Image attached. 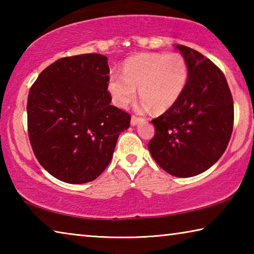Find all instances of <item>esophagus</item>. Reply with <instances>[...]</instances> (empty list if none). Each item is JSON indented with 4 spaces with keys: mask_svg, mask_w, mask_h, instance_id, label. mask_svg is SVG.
Wrapping results in <instances>:
<instances>
[{
    "mask_svg": "<svg viewBox=\"0 0 254 254\" xmlns=\"http://www.w3.org/2000/svg\"><path fill=\"white\" fill-rule=\"evenodd\" d=\"M141 121H143V119L136 118V117H134V115H133V117L131 118V126L135 127V126H137V124H139Z\"/></svg>",
    "mask_w": 254,
    "mask_h": 254,
    "instance_id": "1",
    "label": "esophagus"
}]
</instances>
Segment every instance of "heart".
I'll use <instances>...</instances> for the list:
<instances>
[{
	"label": "heart",
	"instance_id": "heart-1",
	"mask_svg": "<svg viewBox=\"0 0 254 254\" xmlns=\"http://www.w3.org/2000/svg\"><path fill=\"white\" fill-rule=\"evenodd\" d=\"M188 65L177 53H145L127 58L122 74L111 72L107 88L112 100L126 107L134 100L136 87L142 98L141 109L163 112L170 109L182 96L188 80Z\"/></svg>",
	"mask_w": 254,
	"mask_h": 254
}]
</instances>
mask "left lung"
I'll return each mask as SVG.
<instances>
[{"instance_id": "8db88e82", "label": "left lung", "mask_w": 254, "mask_h": 254, "mask_svg": "<svg viewBox=\"0 0 254 254\" xmlns=\"http://www.w3.org/2000/svg\"><path fill=\"white\" fill-rule=\"evenodd\" d=\"M188 80L176 104L152 120L156 127L149 151L176 177H192L209 169L224 153L233 130V98L220 68L183 45Z\"/></svg>"}]
</instances>
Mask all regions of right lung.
Wrapping results in <instances>:
<instances>
[{
    "instance_id": "add662e5",
    "label": "right lung",
    "mask_w": 254,
    "mask_h": 254,
    "mask_svg": "<svg viewBox=\"0 0 254 254\" xmlns=\"http://www.w3.org/2000/svg\"><path fill=\"white\" fill-rule=\"evenodd\" d=\"M109 74L105 56H74L51 64L30 88V143L40 165L64 183L96 179L130 127V115L111 105Z\"/></svg>"
}]
</instances>
